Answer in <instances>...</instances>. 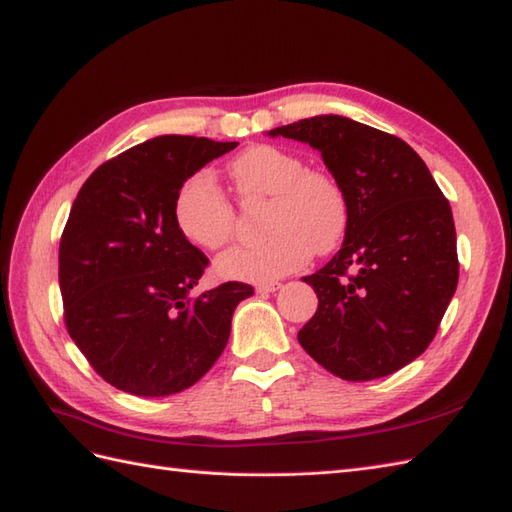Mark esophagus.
<instances>
[{
    "label": "esophagus",
    "instance_id": "esophagus-1",
    "mask_svg": "<svg viewBox=\"0 0 512 512\" xmlns=\"http://www.w3.org/2000/svg\"><path fill=\"white\" fill-rule=\"evenodd\" d=\"M279 288H281L279 281H268V284H257L255 286V290L259 292V295H268V292H275Z\"/></svg>",
    "mask_w": 512,
    "mask_h": 512
}]
</instances>
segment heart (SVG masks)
I'll use <instances>...</instances> for the list:
<instances>
[{
	"label": "heart",
	"instance_id": "heart-1",
	"mask_svg": "<svg viewBox=\"0 0 512 512\" xmlns=\"http://www.w3.org/2000/svg\"><path fill=\"white\" fill-rule=\"evenodd\" d=\"M226 171L239 202L270 200V209L264 244L231 248L217 259L222 279L268 284L306 266L312 253L328 255L341 244L350 206L343 184L330 171L306 167L297 154L275 145L244 149ZM173 220L193 246L220 250L235 235L237 211L211 171H195L180 184Z\"/></svg>",
	"mask_w": 512,
	"mask_h": 512
}]
</instances>
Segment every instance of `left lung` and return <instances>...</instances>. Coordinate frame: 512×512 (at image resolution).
Segmentation results:
<instances>
[{"mask_svg": "<svg viewBox=\"0 0 512 512\" xmlns=\"http://www.w3.org/2000/svg\"><path fill=\"white\" fill-rule=\"evenodd\" d=\"M319 149L350 206L345 242L303 277L319 297L299 343L343 380H374L418 358L458 286L449 200L405 140L345 116L270 129Z\"/></svg>", "mask_w": 512, "mask_h": 512, "instance_id": "8db88e82", "label": "left lung"}]
</instances>
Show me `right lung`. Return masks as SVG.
<instances>
[{"instance_id": "1", "label": "right lung", "mask_w": 512, "mask_h": 512, "mask_svg": "<svg viewBox=\"0 0 512 512\" xmlns=\"http://www.w3.org/2000/svg\"><path fill=\"white\" fill-rule=\"evenodd\" d=\"M237 143L158 136L103 162L72 204L59 244L63 321L107 383L134 396L191 387L224 352L253 286L226 281L191 297L209 266L178 231L180 184Z\"/></svg>"}]
</instances>
